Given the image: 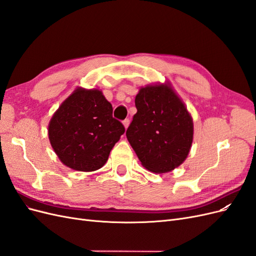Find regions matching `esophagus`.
I'll list each match as a JSON object with an SVG mask.
<instances>
[{"label":"esophagus","mask_w":256,"mask_h":256,"mask_svg":"<svg viewBox=\"0 0 256 256\" xmlns=\"http://www.w3.org/2000/svg\"><path fill=\"white\" fill-rule=\"evenodd\" d=\"M122 124H124V127H125V128L127 129V128H128V126H129V124H130V120H129L128 118H126L125 120L122 122Z\"/></svg>","instance_id":"esophagus-1"}]
</instances>
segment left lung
Returning <instances> with one entry per match:
<instances>
[{
    "mask_svg": "<svg viewBox=\"0 0 256 256\" xmlns=\"http://www.w3.org/2000/svg\"><path fill=\"white\" fill-rule=\"evenodd\" d=\"M138 112L126 136L142 166L154 173H168L188 157L193 122L170 83L147 85L136 96Z\"/></svg>",
    "mask_w": 256,
    "mask_h": 256,
    "instance_id": "obj_1",
    "label": "left lung"
}]
</instances>
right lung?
Returning a JSON list of instances; mask_svg holds the SVG:
<instances>
[{
    "mask_svg": "<svg viewBox=\"0 0 256 256\" xmlns=\"http://www.w3.org/2000/svg\"><path fill=\"white\" fill-rule=\"evenodd\" d=\"M112 113V104L102 90L76 88L49 122V140L60 160L81 172L102 168L125 132Z\"/></svg>",
    "mask_w": 256,
    "mask_h": 256,
    "instance_id": "right-lung-1",
    "label": "right lung"
}]
</instances>
